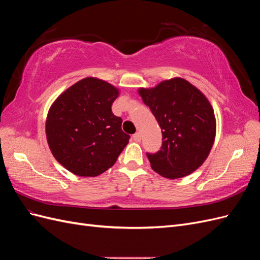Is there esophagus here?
I'll return each mask as SVG.
<instances>
[{"label":"esophagus","mask_w":260,"mask_h":260,"mask_svg":"<svg viewBox=\"0 0 260 260\" xmlns=\"http://www.w3.org/2000/svg\"><path fill=\"white\" fill-rule=\"evenodd\" d=\"M132 138H133V140L137 141V142H139V141H141V133L140 132L135 133V135L132 136Z\"/></svg>","instance_id":"esophagus-1"}]
</instances>
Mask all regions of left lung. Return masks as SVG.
I'll return each mask as SVG.
<instances>
[{"instance_id":"8db88e82","label":"left lung","mask_w":260,"mask_h":260,"mask_svg":"<svg viewBox=\"0 0 260 260\" xmlns=\"http://www.w3.org/2000/svg\"><path fill=\"white\" fill-rule=\"evenodd\" d=\"M161 128L158 152L146 153L151 167L168 179L192 174L205 161L216 136L214 109L206 96L182 78L139 90Z\"/></svg>"}]
</instances>
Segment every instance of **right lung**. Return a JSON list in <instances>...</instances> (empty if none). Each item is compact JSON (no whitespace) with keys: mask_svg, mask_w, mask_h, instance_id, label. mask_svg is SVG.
<instances>
[{"mask_svg":"<svg viewBox=\"0 0 260 260\" xmlns=\"http://www.w3.org/2000/svg\"><path fill=\"white\" fill-rule=\"evenodd\" d=\"M118 90L96 78H84L54 102L46 118L53 156L74 175L95 177L116 162L130 136L112 112Z\"/></svg>","mask_w":260,"mask_h":260,"instance_id":"1","label":"right lung"}]
</instances>
